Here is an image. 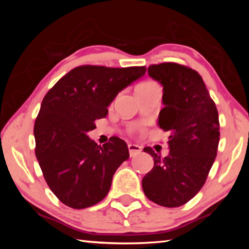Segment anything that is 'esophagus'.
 <instances>
[{"mask_svg": "<svg viewBox=\"0 0 249 249\" xmlns=\"http://www.w3.org/2000/svg\"><path fill=\"white\" fill-rule=\"evenodd\" d=\"M128 151H129V156L130 157H134L138 154L142 153V147L135 144H129L128 145Z\"/></svg>", "mask_w": 249, "mask_h": 249, "instance_id": "esophagus-1", "label": "esophagus"}]
</instances>
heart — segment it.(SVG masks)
I'll return each mask as SVG.
<instances>
[{"label":"heart","mask_w":249,"mask_h":249,"mask_svg":"<svg viewBox=\"0 0 249 249\" xmlns=\"http://www.w3.org/2000/svg\"><path fill=\"white\" fill-rule=\"evenodd\" d=\"M153 84H155V82H151V81H146V82H142L141 83L140 86H138L137 88H144V87H149V86H153Z\"/></svg>","instance_id":"obj_1"}]
</instances>
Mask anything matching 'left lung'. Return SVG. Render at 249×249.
<instances>
[{"mask_svg":"<svg viewBox=\"0 0 249 249\" xmlns=\"http://www.w3.org/2000/svg\"><path fill=\"white\" fill-rule=\"evenodd\" d=\"M148 74L163 88L158 125L169 134L170 151L161 158L145 147L154 167L142 178V190L156 204L177 208L190 201L208 178L220 141L218 113L196 70L163 62L149 66Z\"/></svg>","mask_w":249,"mask_h":249,"instance_id":"1","label":"left lung"}]
</instances>
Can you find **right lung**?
I'll return each mask as SVG.
<instances>
[{
  "label": "right lung",
  "instance_id": "obj_1",
  "mask_svg": "<svg viewBox=\"0 0 249 249\" xmlns=\"http://www.w3.org/2000/svg\"><path fill=\"white\" fill-rule=\"evenodd\" d=\"M145 72L146 67L80 66L45 95L34 126L35 154L48 187L64 204L86 209L107 196L113 175L129 157L127 145L114 136L101 147L87 133L107 116L119 92Z\"/></svg>",
  "mask_w": 249,
  "mask_h": 249
}]
</instances>
